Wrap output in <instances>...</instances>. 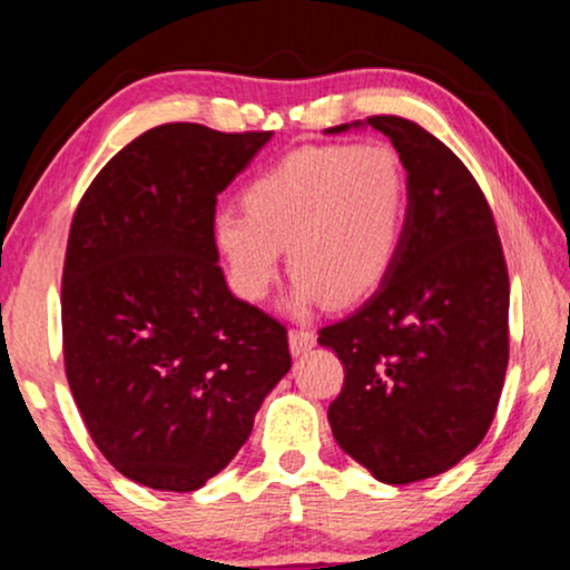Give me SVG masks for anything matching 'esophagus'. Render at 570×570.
Wrapping results in <instances>:
<instances>
[{
    "mask_svg": "<svg viewBox=\"0 0 570 570\" xmlns=\"http://www.w3.org/2000/svg\"><path fill=\"white\" fill-rule=\"evenodd\" d=\"M287 341H291L293 356H304L317 346V335H314L312 330H291V333H287Z\"/></svg>",
    "mask_w": 570,
    "mask_h": 570,
    "instance_id": "esophagus-1",
    "label": "esophagus"
}]
</instances>
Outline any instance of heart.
<instances>
[{
    "label": "heart",
    "mask_w": 570,
    "mask_h": 570,
    "mask_svg": "<svg viewBox=\"0 0 570 570\" xmlns=\"http://www.w3.org/2000/svg\"><path fill=\"white\" fill-rule=\"evenodd\" d=\"M245 214L219 210L210 243L243 301H262L287 248L296 312L360 304L389 277L410 214V179L389 145L287 153L245 187Z\"/></svg>",
    "instance_id": "b5f03b06"
}]
</instances>
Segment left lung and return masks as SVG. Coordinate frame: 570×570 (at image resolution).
I'll use <instances>...</instances> for the list:
<instances>
[{"label": "left lung", "mask_w": 570, "mask_h": 570, "mask_svg": "<svg viewBox=\"0 0 570 570\" xmlns=\"http://www.w3.org/2000/svg\"><path fill=\"white\" fill-rule=\"evenodd\" d=\"M410 179V214L389 277L346 320L320 330L343 364L327 410L335 441L383 483L446 473L494 420L508 370L510 279L479 181L423 126L367 121Z\"/></svg>", "instance_id": "left-lung-1"}]
</instances>
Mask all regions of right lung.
<instances>
[{"label":"right lung","mask_w":570,"mask_h":570,"mask_svg":"<svg viewBox=\"0 0 570 570\" xmlns=\"http://www.w3.org/2000/svg\"><path fill=\"white\" fill-rule=\"evenodd\" d=\"M272 131L164 124L105 164L62 266V356L83 425L126 479L195 491L240 452L291 370L287 330L229 293L216 195Z\"/></svg>","instance_id":"add662e5"}]
</instances>
